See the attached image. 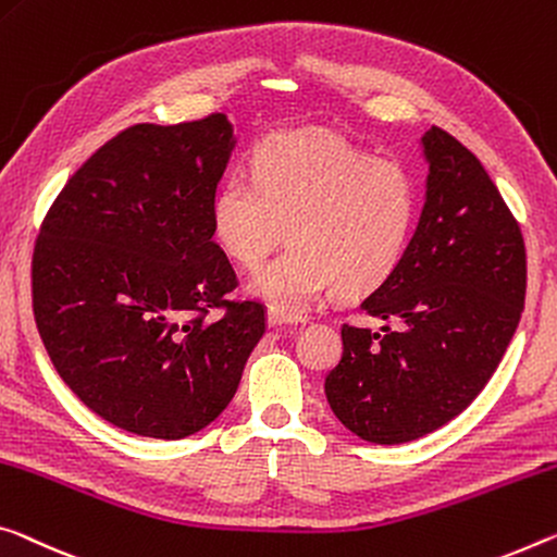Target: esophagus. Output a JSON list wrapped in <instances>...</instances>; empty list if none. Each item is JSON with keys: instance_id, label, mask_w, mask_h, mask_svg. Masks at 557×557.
<instances>
[{"instance_id": "1", "label": "esophagus", "mask_w": 557, "mask_h": 557, "mask_svg": "<svg viewBox=\"0 0 557 557\" xmlns=\"http://www.w3.org/2000/svg\"><path fill=\"white\" fill-rule=\"evenodd\" d=\"M295 320L293 317H287V314H282V312H277V310H272L270 307V312H268V324L272 326V330H275V326H287V324H293Z\"/></svg>"}]
</instances>
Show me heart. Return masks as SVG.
Segmentation results:
<instances>
[{
    "mask_svg": "<svg viewBox=\"0 0 557 557\" xmlns=\"http://www.w3.org/2000/svg\"><path fill=\"white\" fill-rule=\"evenodd\" d=\"M210 215L215 240L243 268H258L287 231L295 245L255 272L247 293L297 317L334 285L361 295L394 275L417 227L419 190L401 163L295 131L264 140L252 178L227 175Z\"/></svg>",
    "mask_w": 557,
    "mask_h": 557,
    "instance_id": "b5f03b06",
    "label": "heart"
}]
</instances>
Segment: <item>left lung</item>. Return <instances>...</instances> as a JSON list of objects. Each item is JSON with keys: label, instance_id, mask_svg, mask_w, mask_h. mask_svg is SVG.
Returning a JSON list of instances; mask_svg holds the SVG:
<instances>
[{"label": "left lung", "instance_id": "1", "mask_svg": "<svg viewBox=\"0 0 557 557\" xmlns=\"http://www.w3.org/2000/svg\"><path fill=\"white\" fill-rule=\"evenodd\" d=\"M421 148L426 200L409 250L361 299L394 326L344 324L324 379L334 417L372 444H406L458 417L496 372L525 302L523 235L491 175L438 126Z\"/></svg>", "mask_w": 557, "mask_h": 557}]
</instances>
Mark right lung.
<instances>
[{"label":"right lung","mask_w":557,"mask_h":557,"mask_svg":"<svg viewBox=\"0 0 557 557\" xmlns=\"http://www.w3.org/2000/svg\"><path fill=\"white\" fill-rule=\"evenodd\" d=\"M235 144L225 113L138 123L78 168L41 223L32 302L44 347L69 389L131 434L206 429L264 334L260 302L225 299L237 280L213 240Z\"/></svg>","instance_id":"add662e5"}]
</instances>
